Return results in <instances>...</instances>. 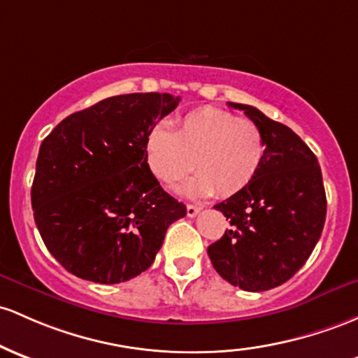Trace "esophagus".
Segmentation results:
<instances>
[{"mask_svg": "<svg viewBox=\"0 0 358 358\" xmlns=\"http://www.w3.org/2000/svg\"><path fill=\"white\" fill-rule=\"evenodd\" d=\"M200 210H202V207L195 206V203H188V206H187V215H188V217H195V215H197Z\"/></svg>", "mask_w": 358, "mask_h": 358, "instance_id": "1", "label": "esophagus"}]
</instances>
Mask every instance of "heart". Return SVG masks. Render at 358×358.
Returning <instances> with one entry per match:
<instances>
[{"mask_svg":"<svg viewBox=\"0 0 358 358\" xmlns=\"http://www.w3.org/2000/svg\"><path fill=\"white\" fill-rule=\"evenodd\" d=\"M146 159L159 182H182L194 170L195 178L183 187L194 197H233L245 190L265 159V137L253 120L215 107L188 112L176 124L155 125L146 137Z\"/></svg>","mask_w":358,"mask_h":358,"instance_id":"obj_1","label":"heart"}]
</instances>
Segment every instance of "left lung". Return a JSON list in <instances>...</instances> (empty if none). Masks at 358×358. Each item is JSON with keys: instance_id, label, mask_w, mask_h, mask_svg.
<instances>
[{"instance_id": "left-lung-1", "label": "left lung", "mask_w": 358, "mask_h": 358, "mask_svg": "<svg viewBox=\"0 0 358 358\" xmlns=\"http://www.w3.org/2000/svg\"><path fill=\"white\" fill-rule=\"evenodd\" d=\"M262 129L265 159L245 190L214 206L229 219L207 248L224 280L248 292L287 282L308 262L323 231L326 194L317 158L287 125L251 105L233 103Z\"/></svg>"}]
</instances>
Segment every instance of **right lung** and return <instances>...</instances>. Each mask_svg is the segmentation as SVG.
<instances>
[{
	"instance_id": "1",
	"label": "right lung",
	"mask_w": 358,
	"mask_h": 358,
	"mask_svg": "<svg viewBox=\"0 0 358 358\" xmlns=\"http://www.w3.org/2000/svg\"><path fill=\"white\" fill-rule=\"evenodd\" d=\"M180 96L131 93L71 113L42 141L32 185L34 219L68 272L120 284L151 266L187 207L149 170L146 137Z\"/></svg>"
}]
</instances>
